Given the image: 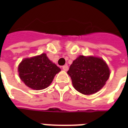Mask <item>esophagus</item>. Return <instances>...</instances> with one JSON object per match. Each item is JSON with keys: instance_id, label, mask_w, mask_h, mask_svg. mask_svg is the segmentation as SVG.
<instances>
[{"instance_id": "1", "label": "esophagus", "mask_w": 128, "mask_h": 128, "mask_svg": "<svg viewBox=\"0 0 128 128\" xmlns=\"http://www.w3.org/2000/svg\"><path fill=\"white\" fill-rule=\"evenodd\" d=\"M62 70H65V71H68V66H67V65H66V66H63L62 67Z\"/></svg>"}]
</instances>
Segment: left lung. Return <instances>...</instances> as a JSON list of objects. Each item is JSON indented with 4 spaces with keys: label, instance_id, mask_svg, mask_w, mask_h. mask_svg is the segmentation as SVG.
I'll return each mask as SVG.
<instances>
[{
    "label": "left lung",
    "instance_id": "1",
    "mask_svg": "<svg viewBox=\"0 0 128 128\" xmlns=\"http://www.w3.org/2000/svg\"><path fill=\"white\" fill-rule=\"evenodd\" d=\"M68 74L76 90L84 95H92L106 85L110 69L100 58L80 56L72 62Z\"/></svg>",
    "mask_w": 128,
    "mask_h": 128
}]
</instances>
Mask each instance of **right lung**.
<instances>
[{"label":"right lung","mask_w":128,"mask_h":128,"mask_svg":"<svg viewBox=\"0 0 128 128\" xmlns=\"http://www.w3.org/2000/svg\"><path fill=\"white\" fill-rule=\"evenodd\" d=\"M19 76L28 87L33 90H42L50 85L60 68L50 61L46 53L23 59L19 64Z\"/></svg>","instance_id":"1"}]
</instances>
